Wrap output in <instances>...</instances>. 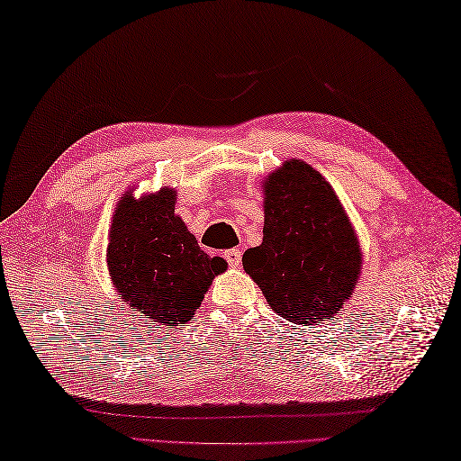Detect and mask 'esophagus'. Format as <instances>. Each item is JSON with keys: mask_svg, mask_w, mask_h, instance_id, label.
Returning <instances> with one entry per match:
<instances>
[{"mask_svg": "<svg viewBox=\"0 0 461 461\" xmlns=\"http://www.w3.org/2000/svg\"><path fill=\"white\" fill-rule=\"evenodd\" d=\"M224 260H227L229 266H232V267H240V264H242V252L239 249L227 250V252H224Z\"/></svg>", "mask_w": 461, "mask_h": 461, "instance_id": "esophagus-1", "label": "esophagus"}]
</instances>
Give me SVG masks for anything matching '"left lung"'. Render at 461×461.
<instances>
[{"mask_svg":"<svg viewBox=\"0 0 461 461\" xmlns=\"http://www.w3.org/2000/svg\"><path fill=\"white\" fill-rule=\"evenodd\" d=\"M264 187V240L244 252L246 274L289 322L334 317L362 269L360 244L339 197L301 160L285 162Z\"/></svg>","mask_w":461,"mask_h":461,"instance_id":"left-lung-1","label":"left lung"}]
</instances>
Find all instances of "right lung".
<instances>
[{"instance_id":"right-lung-1","label":"right lung","mask_w":461,"mask_h":461,"mask_svg":"<svg viewBox=\"0 0 461 461\" xmlns=\"http://www.w3.org/2000/svg\"><path fill=\"white\" fill-rule=\"evenodd\" d=\"M176 194L162 189L142 201L125 195L109 232L111 279L127 305L142 319L166 327L192 321L212 277L227 269L197 246L174 212Z\"/></svg>"}]
</instances>
